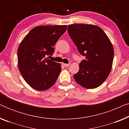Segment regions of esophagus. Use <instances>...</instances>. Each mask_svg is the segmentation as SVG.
<instances>
[{
    "mask_svg": "<svg viewBox=\"0 0 129 129\" xmlns=\"http://www.w3.org/2000/svg\"><path fill=\"white\" fill-rule=\"evenodd\" d=\"M70 63H69V64H66V63H63V65H64V66H65V67H69L70 66Z\"/></svg>",
    "mask_w": 129,
    "mask_h": 129,
    "instance_id": "esophagus-1",
    "label": "esophagus"
}]
</instances>
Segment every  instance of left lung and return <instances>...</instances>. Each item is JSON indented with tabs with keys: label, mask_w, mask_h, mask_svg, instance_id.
Listing matches in <instances>:
<instances>
[{
	"label": "left lung",
	"mask_w": 129,
	"mask_h": 129,
	"mask_svg": "<svg viewBox=\"0 0 129 129\" xmlns=\"http://www.w3.org/2000/svg\"><path fill=\"white\" fill-rule=\"evenodd\" d=\"M68 31L79 52L85 59L79 64L74 75L79 84L86 89L100 86L108 77L112 68L114 49L103 30L90 24H73Z\"/></svg>",
	"instance_id": "obj_1"
}]
</instances>
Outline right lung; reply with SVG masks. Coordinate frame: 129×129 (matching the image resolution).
<instances>
[{"label":"right lung","mask_w":129,"mask_h":129,"mask_svg":"<svg viewBox=\"0 0 129 129\" xmlns=\"http://www.w3.org/2000/svg\"><path fill=\"white\" fill-rule=\"evenodd\" d=\"M67 25L38 26L20 42L17 64L24 80L35 90L44 91L55 83L61 64L46 58L54 52L53 46L66 31Z\"/></svg>","instance_id":"obj_1"}]
</instances>
